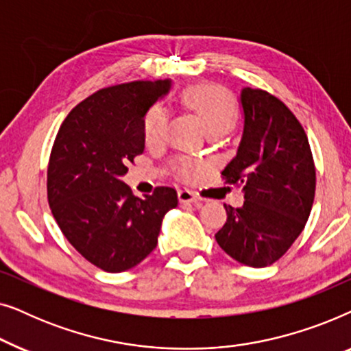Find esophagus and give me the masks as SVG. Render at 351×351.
Masks as SVG:
<instances>
[{
    "label": "esophagus",
    "mask_w": 351,
    "mask_h": 351,
    "mask_svg": "<svg viewBox=\"0 0 351 351\" xmlns=\"http://www.w3.org/2000/svg\"><path fill=\"white\" fill-rule=\"evenodd\" d=\"M179 201L180 203H199L201 198L189 189H182L179 190Z\"/></svg>",
    "instance_id": "1"
}]
</instances>
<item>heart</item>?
<instances>
[{
  "instance_id": "heart-1",
  "label": "heart",
  "mask_w": 351,
  "mask_h": 351,
  "mask_svg": "<svg viewBox=\"0 0 351 351\" xmlns=\"http://www.w3.org/2000/svg\"><path fill=\"white\" fill-rule=\"evenodd\" d=\"M184 104L201 118L208 132H225L237 121L238 104L230 90L217 84H196L184 90ZM167 113L161 104L153 105L143 118V137L147 143H158L165 137ZM193 167L180 166L182 176H190Z\"/></svg>"
}]
</instances>
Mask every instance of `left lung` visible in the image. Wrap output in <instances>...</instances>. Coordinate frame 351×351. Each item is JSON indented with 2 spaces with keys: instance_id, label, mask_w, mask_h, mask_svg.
<instances>
[{
  "instance_id": "8db88e82",
  "label": "left lung",
  "mask_w": 351,
  "mask_h": 351,
  "mask_svg": "<svg viewBox=\"0 0 351 351\" xmlns=\"http://www.w3.org/2000/svg\"><path fill=\"white\" fill-rule=\"evenodd\" d=\"M241 105L243 137L222 179L243 186L244 204H223L227 222L215 241L234 261L262 268L280 261L304 230L316 169L304 128L280 99L244 88Z\"/></svg>"
}]
</instances>
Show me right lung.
I'll return each mask as SVG.
<instances>
[{"label":"right lung","instance_id":"obj_1","mask_svg":"<svg viewBox=\"0 0 351 351\" xmlns=\"http://www.w3.org/2000/svg\"><path fill=\"white\" fill-rule=\"evenodd\" d=\"M169 80L104 88L62 123L47 165V201L69 243L100 270L119 273L156 247L162 217L177 206L172 186L134 196L121 180L145 148L143 117Z\"/></svg>","mask_w":351,"mask_h":351}]
</instances>
